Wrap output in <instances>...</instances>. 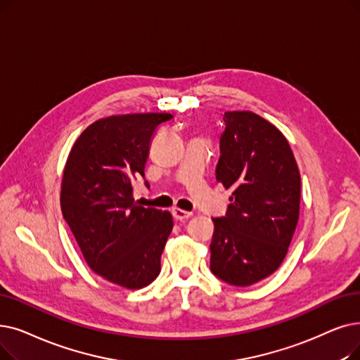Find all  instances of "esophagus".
Here are the masks:
<instances>
[{"instance_id":"obj_1","label":"esophagus","mask_w":360,"mask_h":360,"mask_svg":"<svg viewBox=\"0 0 360 360\" xmlns=\"http://www.w3.org/2000/svg\"><path fill=\"white\" fill-rule=\"evenodd\" d=\"M172 214H174L176 221H184V219H188V217L193 216L191 212H185L182 209H174V210H172Z\"/></svg>"}]
</instances>
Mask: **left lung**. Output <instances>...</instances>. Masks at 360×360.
Listing matches in <instances>:
<instances>
[{"label":"left lung","mask_w":360,"mask_h":360,"mask_svg":"<svg viewBox=\"0 0 360 360\" xmlns=\"http://www.w3.org/2000/svg\"><path fill=\"white\" fill-rule=\"evenodd\" d=\"M216 179L232 188L214 217L210 271L237 287L253 285L283 263L300 210V172L287 138L253 112H226Z\"/></svg>","instance_id":"8db88e82"}]
</instances>
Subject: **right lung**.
<instances>
[{"label":"right lung","mask_w":360,"mask_h":360,"mask_svg":"<svg viewBox=\"0 0 360 360\" xmlns=\"http://www.w3.org/2000/svg\"><path fill=\"white\" fill-rule=\"evenodd\" d=\"M172 117L135 113L94 122L76 139L65 166L61 212L88 266L128 290L158 278L174 228L169 212L139 206L132 197V181L146 176L151 138Z\"/></svg>","instance_id":"right-lung-1"}]
</instances>
